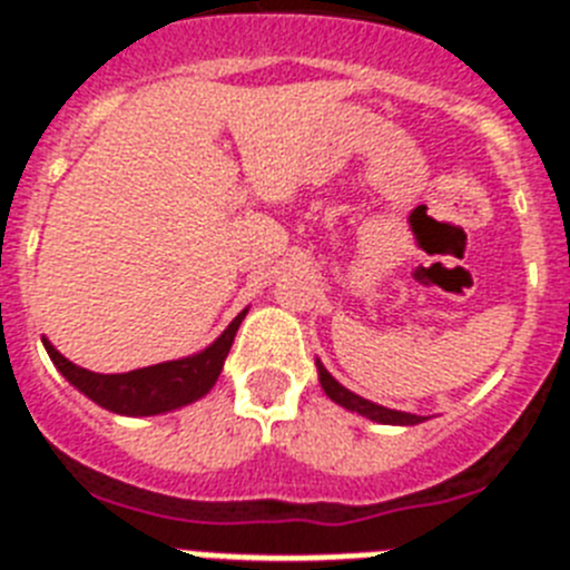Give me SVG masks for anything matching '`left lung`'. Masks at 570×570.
Segmentation results:
<instances>
[{"label": "left lung", "mask_w": 570, "mask_h": 570, "mask_svg": "<svg viewBox=\"0 0 570 570\" xmlns=\"http://www.w3.org/2000/svg\"><path fill=\"white\" fill-rule=\"evenodd\" d=\"M316 367H320L322 391H325V394H328L331 400L336 402V405L347 407V411H356V414L367 416V420L382 422V425H416V422H422V416H416V414H405V411H391V407H382V405H376V402H371V400H362V396H356L354 391L342 387L340 382H336L334 376L325 371V365H322V362H316Z\"/></svg>", "instance_id": "left-lung-1"}]
</instances>
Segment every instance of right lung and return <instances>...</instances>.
I'll use <instances>...</instances> for the list:
<instances>
[{"label": "right lung", "instance_id": "obj_1", "mask_svg": "<svg viewBox=\"0 0 570 570\" xmlns=\"http://www.w3.org/2000/svg\"><path fill=\"white\" fill-rule=\"evenodd\" d=\"M245 314H248V308L230 322L214 345H208L199 354L174 362H159V365L136 367V371H128V374H94L88 367H79L70 360H65L48 340L42 342L45 351L53 360V365L62 371L65 380L73 387H79L88 400L108 407L114 414L154 416L188 405V402L203 400L208 394L210 387L216 385V380H219V374H223L225 356H228L230 345H234V336Z\"/></svg>", "mask_w": 570, "mask_h": 570}]
</instances>
